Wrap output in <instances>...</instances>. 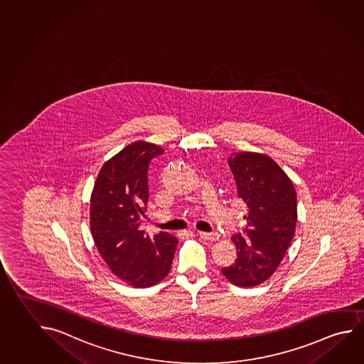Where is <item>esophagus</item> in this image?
I'll use <instances>...</instances> for the list:
<instances>
[{
	"label": "esophagus",
	"mask_w": 364,
	"mask_h": 364,
	"mask_svg": "<svg viewBox=\"0 0 364 364\" xmlns=\"http://www.w3.org/2000/svg\"><path fill=\"white\" fill-rule=\"evenodd\" d=\"M198 235L200 238L206 240H216L219 238V235L216 233H208V232H198Z\"/></svg>",
	"instance_id": "esophagus-1"
}]
</instances>
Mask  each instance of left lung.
Wrapping results in <instances>:
<instances>
[{"label":"left lung","instance_id":"8db88e82","mask_svg":"<svg viewBox=\"0 0 364 364\" xmlns=\"http://www.w3.org/2000/svg\"><path fill=\"white\" fill-rule=\"evenodd\" d=\"M228 164L248 213L243 233L232 237L238 257L222 272L237 287H256L272 277L293 240L296 188L269 155L233 153Z\"/></svg>","mask_w":364,"mask_h":364}]
</instances>
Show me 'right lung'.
<instances>
[{"label":"right lung","instance_id":"obj_1","mask_svg":"<svg viewBox=\"0 0 364 364\" xmlns=\"http://www.w3.org/2000/svg\"><path fill=\"white\" fill-rule=\"evenodd\" d=\"M163 151L151 142L129 144L103 164L90 198L94 243L111 272L135 288L163 280L178 245L166 232L149 238L139 229L148 205L149 163Z\"/></svg>","mask_w":364,"mask_h":364}]
</instances>
